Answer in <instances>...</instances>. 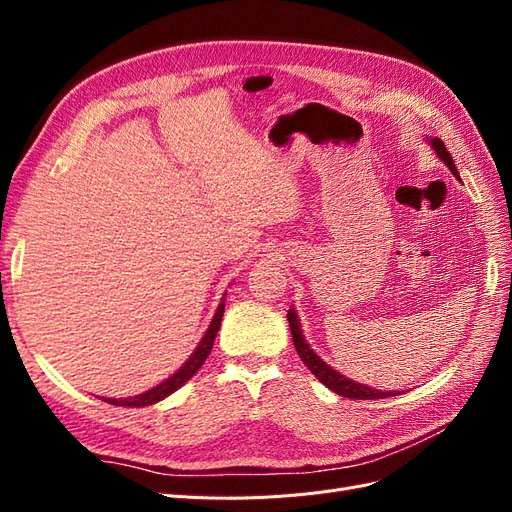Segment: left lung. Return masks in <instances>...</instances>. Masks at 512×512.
<instances>
[{
	"mask_svg": "<svg viewBox=\"0 0 512 512\" xmlns=\"http://www.w3.org/2000/svg\"><path fill=\"white\" fill-rule=\"evenodd\" d=\"M431 147L433 151L438 153V158L451 168V173L455 177H459L457 173V166L451 158V153L446 151V145L440 141V138H431ZM288 324H290V333H292V342H294V350H297V354L301 356V361L305 363V367L312 371V374L327 386V389H331L333 393L342 395V397H350V399H384V397H393L397 395V391H378V389H369V386L361 384V382H354L346 376L339 374L337 369L329 367L327 363H324L320 356L309 348V344L305 342L303 337V331H301V324H299V318L297 314H294V309H288Z\"/></svg>",
	"mask_w": 512,
	"mask_h": 512,
	"instance_id": "1",
	"label": "left lung"
}]
</instances>
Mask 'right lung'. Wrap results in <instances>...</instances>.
Returning <instances> with one entry per match:
<instances>
[{
    "instance_id": "add662e5",
    "label": "right lung",
    "mask_w": 512,
    "mask_h": 512,
    "mask_svg": "<svg viewBox=\"0 0 512 512\" xmlns=\"http://www.w3.org/2000/svg\"><path fill=\"white\" fill-rule=\"evenodd\" d=\"M222 316H224V299H222V303H220V307H218V312H215V316H213V320H211V324H209V329H207V333H205V337L200 339V344L196 346V350L192 352V356L188 361H185L173 376L170 378H166L164 382H160L158 386H153V389H149V391H145V393H141V395H136V397H128V399H104L106 404H113V406H132V408H143V406H151V404H156V401H160V399H164V397H168L170 393H175L179 386H183L185 382H188L196 371L203 367V363L207 361V356H209V352H211V348H213V342H215V335H218V331H220V324H222Z\"/></svg>"
}]
</instances>
